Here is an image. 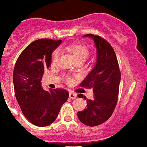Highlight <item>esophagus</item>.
Masks as SVG:
<instances>
[{"label":"esophagus","instance_id":"1","mask_svg":"<svg viewBox=\"0 0 147 147\" xmlns=\"http://www.w3.org/2000/svg\"><path fill=\"white\" fill-rule=\"evenodd\" d=\"M69 97H70V98H72V99H76V98H77L76 94L74 92L69 93Z\"/></svg>","mask_w":147,"mask_h":147}]
</instances>
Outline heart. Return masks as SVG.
Segmentation results:
<instances>
[{
    "label": "heart",
    "mask_w": 147,
    "mask_h": 147,
    "mask_svg": "<svg viewBox=\"0 0 147 147\" xmlns=\"http://www.w3.org/2000/svg\"><path fill=\"white\" fill-rule=\"evenodd\" d=\"M65 50L69 52L70 53L75 57L77 61H83L86 60L88 57L90 55V51L88 48L87 46L82 44V43H72V44L69 45L67 47H65ZM59 51L55 50L53 53L52 55V61L53 63L56 62L58 57H59ZM71 78L70 77H67V81L68 82H71Z\"/></svg>",
    "instance_id": "b5f03b06"
}]
</instances>
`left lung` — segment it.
<instances>
[{"mask_svg":"<svg viewBox=\"0 0 147 147\" xmlns=\"http://www.w3.org/2000/svg\"><path fill=\"white\" fill-rule=\"evenodd\" d=\"M84 37L93 38L98 57L94 68L80 84V87L93 88L94 99H87V107L77 113V116L82 123L93 127L103 124L112 116L118 100L121 72L116 53L105 39L92 34ZM78 97L86 100L82 94Z\"/></svg>","mask_w":147,"mask_h":147,"instance_id":"8db88e82","label":"left lung"}]
</instances>
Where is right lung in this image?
I'll return each mask as SVG.
<instances>
[{"instance_id": "add662e5", "label": "right lung", "mask_w": 147, "mask_h": 147, "mask_svg": "<svg viewBox=\"0 0 147 147\" xmlns=\"http://www.w3.org/2000/svg\"><path fill=\"white\" fill-rule=\"evenodd\" d=\"M61 40L39 39L28 46L16 62L13 84L16 100L24 116L34 125L52 124L69 97L63 88L43 90L41 80L52 61V53Z\"/></svg>"}]
</instances>
